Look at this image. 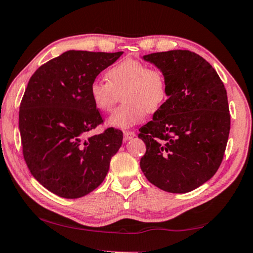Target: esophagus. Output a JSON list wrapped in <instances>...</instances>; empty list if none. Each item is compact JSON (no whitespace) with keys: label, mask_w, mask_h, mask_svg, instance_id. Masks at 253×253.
<instances>
[{"label":"esophagus","mask_w":253,"mask_h":253,"mask_svg":"<svg viewBox=\"0 0 253 253\" xmlns=\"http://www.w3.org/2000/svg\"><path fill=\"white\" fill-rule=\"evenodd\" d=\"M135 135H136V134L134 133V131H131V130L124 131V141H125V142L130 141L131 138L135 137Z\"/></svg>","instance_id":"1"}]
</instances>
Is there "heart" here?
<instances>
[{
    "label": "heart",
    "mask_w": 253,
    "mask_h": 253,
    "mask_svg": "<svg viewBox=\"0 0 253 253\" xmlns=\"http://www.w3.org/2000/svg\"><path fill=\"white\" fill-rule=\"evenodd\" d=\"M107 79L90 85V97L100 111L112 110L123 93L122 107L108 118V125L127 129L161 109L168 98V84L161 71L134 58H125L107 71Z\"/></svg>",
    "instance_id": "obj_1"
}]
</instances>
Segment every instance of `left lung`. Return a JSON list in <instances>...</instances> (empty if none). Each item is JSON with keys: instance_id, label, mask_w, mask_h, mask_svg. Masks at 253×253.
Listing matches in <instances>:
<instances>
[{"instance_id": "obj_1", "label": "left lung", "mask_w": 253, "mask_h": 253, "mask_svg": "<svg viewBox=\"0 0 253 253\" xmlns=\"http://www.w3.org/2000/svg\"><path fill=\"white\" fill-rule=\"evenodd\" d=\"M166 76L168 100L139 129L141 169L151 183L184 194L208 181L225 152L231 118L225 86L213 66L189 50L143 56Z\"/></svg>"}]
</instances>
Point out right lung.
Returning a JSON list of instances; mask_svg holds the SVG:
<instances>
[{
    "instance_id": "right-lung-1",
    "label": "right lung",
    "mask_w": 253,
    "mask_h": 253,
    "mask_svg": "<svg viewBox=\"0 0 253 253\" xmlns=\"http://www.w3.org/2000/svg\"><path fill=\"white\" fill-rule=\"evenodd\" d=\"M123 55L69 50L50 59L28 82L19 111L23 158L37 181L63 198L83 197L105 180L123 131L108 128L90 97L95 78Z\"/></svg>"
}]
</instances>
